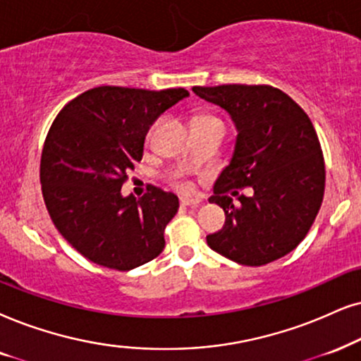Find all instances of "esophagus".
<instances>
[{
  "mask_svg": "<svg viewBox=\"0 0 361 361\" xmlns=\"http://www.w3.org/2000/svg\"><path fill=\"white\" fill-rule=\"evenodd\" d=\"M180 203L183 204V207H198L200 200L198 198H181Z\"/></svg>",
  "mask_w": 361,
  "mask_h": 361,
  "instance_id": "obj_1",
  "label": "esophagus"
}]
</instances>
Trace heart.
Masks as SVG:
<instances>
[{
    "instance_id": "obj_1",
    "label": "heart",
    "mask_w": 361,
    "mask_h": 361,
    "mask_svg": "<svg viewBox=\"0 0 361 361\" xmlns=\"http://www.w3.org/2000/svg\"><path fill=\"white\" fill-rule=\"evenodd\" d=\"M191 125L196 130V128H213V126H223L220 118L214 115H209V113H196V115L191 118Z\"/></svg>"
}]
</instances>
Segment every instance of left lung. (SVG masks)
I'll return each mask as SVG.
<instances>
[{
	"label": "left lung",
	"instance_id": "8db88e82",
	"mask_svg": "<svg viewBox=\"0 0 361 361\" xmlns=\"http://www.w3.org/2000/svg\"><path fill=\"white\" fill-rule=\"evenodd\" d=\"M193 91L225 108L238 130L233 158L209 198L226 220L207 236L208 246L246 267L285 257L307 236L325 195V159L312 120L270 85L193 86ZM248 185L254 196L239 197L238 190Z\"/></svg>",
	"mask_w": 361,
	"mask_h": 361
}]
</instances>
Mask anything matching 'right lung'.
<instances>
[{
	"instance_id": "1",
	"label": "right lung",
	"mask_w": 361,
	"mask_h": 361,
	"mask_svg": "<svg viewBox=\"0 0 361 361\" xmlns=\"http://www.w3.org/2000/svg\"><path fill=\"white\" fill-rule=\"evenodd\" d=\"M188 94L98 86L54 118L41 152V191L56 230L90 262L128 271L165 248L176 196L149 186L138 200L123 198L121 186L141 161L149 126Z\"/></svg>"
}]
</instances>
